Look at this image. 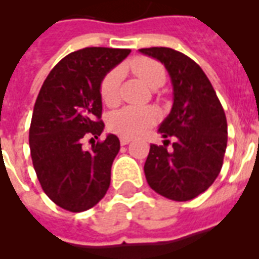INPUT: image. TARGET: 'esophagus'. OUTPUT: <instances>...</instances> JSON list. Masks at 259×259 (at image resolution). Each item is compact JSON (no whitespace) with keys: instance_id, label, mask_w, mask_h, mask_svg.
<instances>
[{"instance_id":"1","label":"esophagus","mask_w":259,"mask_h":259,"mask_svg":"<svg viewBox=\"0 0 259 259\" xmlns=\"http://www.w3.org/2000/svg\"><path fill=\"white\" fill-rule=\"evenodd\" d=\"M119 141H121V145H127L130 141H132V138H127V137H121L119 138Z\"/></svg>"}]
</instances>
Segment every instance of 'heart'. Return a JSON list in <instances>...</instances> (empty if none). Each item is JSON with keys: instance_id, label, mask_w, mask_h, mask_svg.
<instances>
[{"instance_id": "1", "label": "heart", "mask_w": 259, "mask_h": 259, "mask_svg": "<svg viewBox=\"0 0 259 259\" xmlns=\"http://www.w3.org/2000/svg\"><path fill=\"white\" fill-rule=\"evenodd\" d=\"M129 68L150 89H157L165 82V70L158 62L149 58H136ZM121 71L111 70L101 83V97L106 105L114 106L119 101ZM158 121V111L153 107L126 106L109 117V129L121 137L133 138L142 134Z\"/></svg>"}]
</instances>
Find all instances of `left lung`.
<instances>
[{
	"mask_svg": "<svg viewBox=\"0 0 259 259\" xmlns=\"http://www.w3.org/2000/svg\"><path fill=\"white\" fill-rule=\"evenodd\" d=\"M140 52L161 62L169 74L173 105L158 132L175 140L168 149L150 145L144 172L150 188L175 201H187L208 189L223 165L227 146L225 110L212 84L192 59L165 47Z\"/></svg>",
	"mask_w": 259,
	"mask_h": 259,
	"instance_id": "8db88e82",
	"label": "left lung"
}]
</instances>
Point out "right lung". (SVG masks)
Listing matches in <instances>:
<instances>
[{
	"instance_id": "1",
	"label": "right lung",
	"mask_w": 259,
	"mask_h": 259,
	"mask_svg": "<svg viewBox=\"0 0 259 259\" xmlns=\"http://www.w3.org/2000/svg\"><path fill=\"white\" fill-rule=\"evenodd\" d=\"M129 54L105 47L71 52L54 67L38 93L29 129L32 162L42 191L67 211L91 208L110 187L118 137L107 134L89 151L81 144L105 129L101 83Z\"/></svg>"
}]
</instances>
